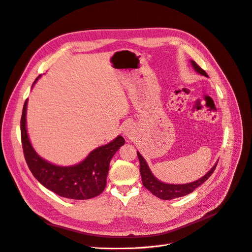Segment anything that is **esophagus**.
Masks as SVG:
<instances>
[{"instance_id": "esophagus-1", "label": "esophagus", "mask_w": 252, "mask_h": 252, "mask_svg": "<svg viewBox=\"0 0 252 252\" xmlns=\"http://www.w3.org/2000/svg\"><path fill=\"white\" fill-rule=\"evenodd\" d=\"M122 131H123V134L125 135L126 137L128 138H131L133 135L135 134V127L132 123H126L123 128H122Z\"/></svg>"}]
</instances>
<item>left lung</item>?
Returning <instances> with one entry per match:
<instances>
[{"label": "left lung", "instance_id": "obj_1", "mask_svg": "<svg viewBox=\"0 0 252 252\" xmlns=\"http://www.w3.org/2000/svg\"><path fill=\"white\" fill-rule=\"evenodd\" d=\"M190 63H191V66L195 68V70L198 73L208 77V74L206 73V71L204 69H202L195 62L190 61ZM137 156H138L139 162H140V175H141L143 186L149 191H151L154 196L159 198V199H162V200H171V199L184 197V196L188 195V193L193 191V189L200 187L211 177V175L214 172V170L217 166V163H218V162H216L215 165L213 166L203 178H201L195 182L184 184V185H170V184H165V183L158 181L156 177L152 175V172H151L147 162L145 161V159L142 158V156L138 151H137Z\"/></svg>", "mask_w": 252, "mask_h": 252}]
</instances>
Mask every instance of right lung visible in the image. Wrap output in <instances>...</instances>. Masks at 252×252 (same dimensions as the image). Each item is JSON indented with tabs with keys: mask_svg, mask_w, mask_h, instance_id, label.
Listing matches in <instances>:
<instances>
[{
	"mask_svg": "<svg viewBox=\"0 0 252 252\" xmlns=\"http://www.w3.org/2000/svg\"><path fill=\"white\" fill-rule=\"evenodd\" d=\"M40 75L35 80L39 79ZM33 84V85H34ZM27 101L21 117V139L25 160L34 178L57 195L73 200H88L99 196L105 189L109 165L114 154L124 145L122 136L94 149L80 163L71 166L52 164L40 158L31 145L26 128Z\"/></svg>",
	"mask_w": 252,
	"mask_h": 252,
	"instance_id": "right-lung-1",
	"label": "right lung"
}]
</instances>
